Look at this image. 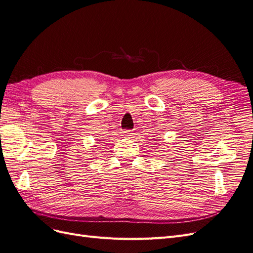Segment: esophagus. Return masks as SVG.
I'll use <instances>...</instances> for the list:
<instances>
[{"label": "esophagus", "instance_id": "esophagus-1", "mask_svg": "<svg viewBox=\"0 0 253 253\" xmlns=\"http://www.w3.org/2000/svg\"><path fill=\"white\" fill-rule=\"evenodd\" d=\"M133 132L132 131H129V129H126V131H124V132H122V135H124L125 137H128V138H129V137H131V136H133Z\"/></svg>", "mask_w": 253, "mask_h": 253}]
</instances>
